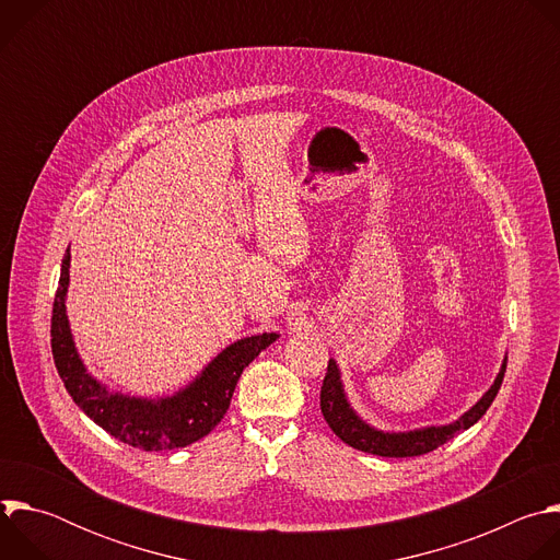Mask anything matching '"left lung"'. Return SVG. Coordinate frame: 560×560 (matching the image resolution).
I'll return each instance as SVG.
<instances>
[{"instance_id": "left-lung-1", "label": "left lung", "mask_w": 560, "mask_h": 560, "mask_svg": "<svg viewBox=\"0 0 560 560\" xmlns=\"http://www.w3.org/2000/svg\"><path fill=\"white\" fill-rule=\"evenodd\" d=\"M503 376H505V365L481 401H478L469 412H465L458 421H454L450 425L425 428V430L404 432V434H383V432H376L370 425H365L352 412V408L346 401L337 363L330 359L328 372H326V378L322 385V412H324V419L328 421V425L332 428V432L354 450L370 452L376 456H396V458L421 456V454H428V452L436 450L439 445L447 443L458 432L471 428L478 419H481L497 398Z\"/></svg>"}]
</instances>
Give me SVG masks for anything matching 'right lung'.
I'll return each instance as SVG.
<instances>
[{"label":"right lung","mask_w":560,"mask_h":560,"mask_svg":"<svg viewBox=\"0 0 560 560\" xmlns=\"http://www.w3.org/2000/svg\"><path fill=\"white\" fill-rule=\"evenodd\" d=\"M68 266L70 253L66 250L50 318L55 368L72 401L110 436L130 447L143 452L177 450L210 434L228 412L234 385L244 368L277 339L275 332H266L236 341L223 350L188 389L173 398H164V401L152 404L141 401V398H128L124 394H110L104 385L86 374L72 346L63 305Z\"/></svg>","instance_id":"1"}]
</instances>
